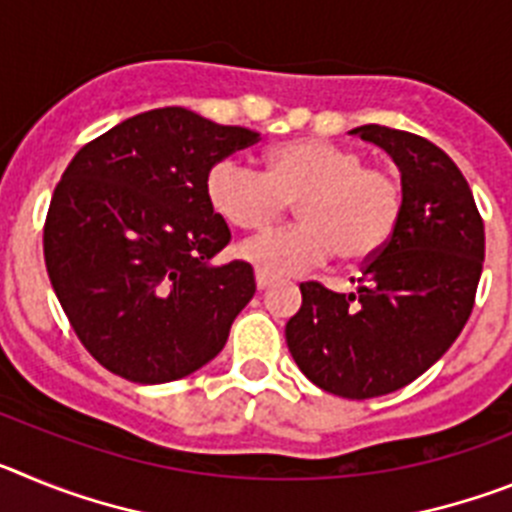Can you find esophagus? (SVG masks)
<instances>
[{
  "label": "esophagus",
  "mask_w": 512,
  "mask_h": 512,
  "mask_svg": "<svg viewBox=\"0 0 512 512\" xmlns=\"http://www.w3.org/2000/svg\"><path fill=\"white\" fill-rule=\"evenodd\" d=\"M274 284V277H269V274H264V271H256V287L259 289H266Z\"/></svg>",
  "instance_id": "1"
}]
</instances>
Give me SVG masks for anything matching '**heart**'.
I'll return each mask as SVG.
<instances>
[{"label": "heart", "instance_id": "b5f03b06", "mask_svg": "<svg viewBox=\"0 0 512 512\" xmlns=\"http://www.w3.org/2000/svg\"><path fill=\"white\" fill-rule=\"evenodd\" d=\"M210 207L243 233H261L295 205L300 223L253 238L243 259L269 277H292L333 253L346 266L364 264L395 235L402 217L400 176L369 166L356 148L300 138L271 148L264 174L220 161L205 182Z\"/></svg>", "mask_w": 512, "mask_h": 512}]
</instances>
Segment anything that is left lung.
<instances>
[{"instance_id": "8db88e82", "label": "left lung", "mask_w": 512, "mask_h": 512, "mask_svg": "<svg viewBox=\"0 0 512 512\" xmlns=\"http://www.w3.org/2000/svg\"><path fill=\"white\" fill-rule=\"evenodd\" d=\"M351 133L400 166V223L390 243L364 261L356 292L302 282V307L284 333L312 384L369 400L418 379L456 341L477 295L485 223L459 166L431 140L384 125Z\"/></svg>"}]
</instances>
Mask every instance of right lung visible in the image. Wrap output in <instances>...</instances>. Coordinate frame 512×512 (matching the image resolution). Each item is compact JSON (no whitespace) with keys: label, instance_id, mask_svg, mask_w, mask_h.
I'll list each match as a JSON object with an SVG mask.
<instances>
[{"label":"right lung","instance_id":"obj_1","mask_svg":"<svg viewBox=\"0 0 512 512\" xmlns=\"http://www.w3.org/2000/svg\"><path fill=\"white\" fill-rule=\"evenodd\" d=\"M259 133L184 107L128 117L81 146L56 184L43 253L71 328L112 374L174 382L215 359L256 292L248 261L215 266L230 228L215 164Z\"/></svg>","mask_w":512,"mask_h":512}]
</instances>
